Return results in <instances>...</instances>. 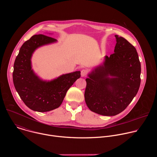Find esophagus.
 Listing matches in <instances>:
<instances>
[{
    "instance_id": "1",
    "label": "esophagus",
    "mask_w": 157,
    "mask_h": 157,
    "mask_svg": "<svg viewBox=\"0 0 157 157\" xmlns=\"http://www.w3.org/2000/svg\"><path fill=\"white\" fill-rule=\"evenodd\" d=\"M87 75V71L86 70H82L81 71V75L82 77H85Z\"/></svg>"
}]
</instances>
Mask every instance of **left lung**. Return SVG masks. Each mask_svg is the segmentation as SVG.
Listing matches in <instances>:
<instances>
[{"label":"left lung","mask_w":157,"mask_h":157,"mask_svg":"<svg viewBox=\"0 0 157 157\" xmlns=\"http://www.w3.org/2000/svg\"><path fill=\"white\" fill-rule=\"evenodd\" d=\"M114 53L86 78L84 98L91 111L116 116L128 105L140 85L141 65L137 52L126 39L115 35ZM111 75L113 78H109Z\"/></svg>","instance_id":"8db88e82"}]
</instances>
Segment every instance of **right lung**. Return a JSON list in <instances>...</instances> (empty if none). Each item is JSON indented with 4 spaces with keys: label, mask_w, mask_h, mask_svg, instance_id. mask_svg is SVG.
Returning a JSON list of instances; mask_svg holds the SVG:
<instances>
[{
    "label": "right lung",
    "mask_w": 157,
    "mask_h": 157,
    "mask_svg": "<svg viewBox=\"0 0 157 157\" xmlns=\"http://www.w3.org/2000/svg\"><path fill=\"white\" fill-rule=\"evenodd\" d=\"M56 41L41 34L32 36L22 44L13 64V81L16 91L29 108L40 113L59 107L67 91L81 77V72L75 71L46 82L35 75L31 67L32 53L37 48Z\"/></svg>",
    "instance_id": "obj_1"
}]
</instances>
